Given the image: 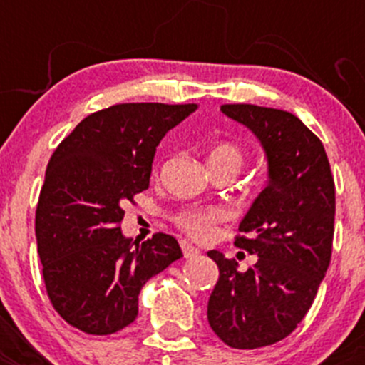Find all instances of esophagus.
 Returning a JSON list of instances; mask_svg holds the SVG:
<instances>
[{
	"mask_svg": "<svg viewBox=\"0 0 365 365\" xmlns=\"http://www.w3.org/2000/svg\"><path fill=\"white\" fill-rule=\"evenodd\" d=\"M180 247H182L183 256H185L187 259H192V257L200 256V249L194 247V245L190 244V242H187V240H180Z\"/></svg>",
	"mask_w": 365,
	"mask_h": 365,
	"instance_id": "obj_1",
	"label": "esophagus"
}]
</instances>
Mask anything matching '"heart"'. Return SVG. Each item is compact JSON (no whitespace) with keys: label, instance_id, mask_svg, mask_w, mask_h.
<instances>
[{"label":"heart","instance_id":"heart-1","mask_svg":"<svg viewBox=\"0 0 365 365\" xmlns=\"http://www.w3.org/2000/svg\"><path fill=\"white\" fill-rule=\"evenodd\" d=\"M245 153L240 146L233 145V143H217L210 148L208 155H206V162H208L210 169L213 168H230L238 171L244 164ZM226 220V212L220 208H208V210H200V208H189L183 210L176 217V222L182 227L183 231H187L189 235L196 238H210L215 231V226L219 222Z\"/></svg>","mask_w":365,"mask_h":365}]
</instances>
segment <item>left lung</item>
<instances>
[{
    "instance_id": "left-lung-1",
    "label": "left lung",
    "mask_w": 365,
    "mask_h": 365,
    "mask_svg": "<svg viewBox=\"0 0 365 365\" xmlns=\"http://www.w3.org/2000/svg\"><path fill=\"white\" fill-rule=\"evenodd\" d=\"M220 111L259 139L268 182L235 238L256 263L238 272L235 259L208 252L219 267L208 323L231 348H263L288 337L314 302L332 256L336 185L322 141L295 114L252 104Z\"/></svg>"
}]
</instances>
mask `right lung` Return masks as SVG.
Instances as JSON below:
<instances>
[{
    "mask_svg": "<svg viewBox=\"0 0 365 365\" xmlns=\"http://www.w3.org/2000/svg\"><path fill=\"white\" fill-rule=\"evenodd\" d=\"M196 104H116L84 118L47 164L35 235L47 295L58 314L91 336L138 318L153 275L183 256L176 238L123 237L127 201L150 185L155 150Z\"/></svg>",
    "mask_w": 365,
    "mask_h": 365,
    "instance_id": "1",
    "label": "right lung"
}]
</instances>
